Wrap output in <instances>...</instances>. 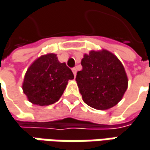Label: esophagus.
<instances>
[{
	"instance_id": "1",
	"label": "esophagus",
	"mask_w": 150,
	"mask_h": 150,
	"mask_svg": "<svg viewBox=\"0 0 150 150\" xmlns=\"http://www.w3.org/2000/svg\"><path fill=\"white\" fill-rule=\"evenodd\" d=\"M72 71H73V74H74V75H76V72H77V69H76V68H73L72 69Z\"/></svg>"
}]
</instances>
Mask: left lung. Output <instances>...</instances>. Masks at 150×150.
Here are the masks:
<instances>
[{"label": "left lung", "instance_id": "8db88e82", "mask_svg": "<svg viewBox=\"0 0 150 150\" xmlns=\"http://www.w3.org/2000/svg\"><path fill=\"white\" fill-rule=\"evenodd\" d=\"M75 81L83 101L97 110H108L119 103L128 80L119 59L106 50L91 51L81 60Z\"/></svg>", "mask_w": 150, "mask_h": 150}]
</instances>
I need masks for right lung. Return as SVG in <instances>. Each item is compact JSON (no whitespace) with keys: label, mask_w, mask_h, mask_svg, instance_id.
Returning <instances> with one entry per match:
<instances>
[{"label":"right lung","mask_w":150,"mask_h":150,"mask_svg":"<svg viewBox=\"0 0 150 150\" xmlns=\"http://www.w3.org/2000/svg\"><path fill=\"white\" fill-rule=\"evenodd\" d=\"M72 79L74 75L65 63H60L56 54L50 53L37 58L28 69L23 90L32 103L50 105L60 98L68 81Z\"/></svg>","instance_id":"add662e5"}]
</instances>
